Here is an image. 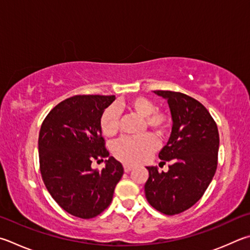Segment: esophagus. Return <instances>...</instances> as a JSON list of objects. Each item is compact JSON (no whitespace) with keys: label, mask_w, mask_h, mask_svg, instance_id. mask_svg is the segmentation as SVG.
Instances as JSON below:
<instances>
[{"label":"esophagus","mask_w":250,"mask_h":250,"mask_svg":"<svg viewBox=\"0 0 250 250\" xmlns=\"http://www.w3.org/2000/svg\"><path fill=\"white\" fill-rule=\"evenodd\" d=\"M124 169L125 172H129L130 170L133 169V166L132 165H129V164H125L124 165Z\"/></svg>","instance_id":"obj_1"}]
</instances>
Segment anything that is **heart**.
I'll return each instance as SVG.
<instances>
[{
	"label": "heart",
	"instance_id": "1",
	"mask_svg": "<svg viewBox=\"0 0 250 250\" xmlns=\"http://www.w3.org/2000/svg\"><path fill=\"white\" fill-rule=\"evenodd\" d=\"M126 109L144 118L145 125L163 137L169 128V120L165 113L155 111L156 106L146 97H134L125 103H119L117 106H110L103 111L99 118V126L102 132L108 138L116 135L119 130V110ZM157 148V140L151 133H144L139 137H126L113 145V154L124 163L138 164L145 162Z\"/></svg>",
	"mask_w": 250,
	"mask_h": 250
}]
</instances>
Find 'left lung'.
<instances>
[{"instance_id":"obj_1","label":"left lung","mask_w":250,"mask_h":250,"mask_svg":"<svg viewBox=\"0 0 250 250\" xmlns=\"http://www.w3.org/2000/svg\"><path fill=\"white\" fill-rule=\"evenodd\" d=\"M168 103L172 126L168 142L158 154L169 162L168 171L148 166L145 197L157 211L175 215L200 200L217 166L220 137L215 121L201 103L188 95L154 90Z\"/></svg>"}]
</instances>
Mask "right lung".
<instances>
[{
    "label": "right lung",
    "instance_id": "1",
    "mask_svg": "<svg viewBox=\"0 0 250 250\" xmlns=\"http://www.w3.org/2000/svg\"><path fill=\"white\" fill-rule=\"evenodd\" d=\"M115 95H76L53 108L40 128V172L46 188L63 210L92 219L109 206L124 167L109 156L99 126L103 111ZM107 158L101 171L94 159Z\"/></svg>",
    "mask_w": 250,
    "mask_h": 250
}]
</instances>
